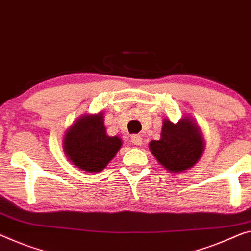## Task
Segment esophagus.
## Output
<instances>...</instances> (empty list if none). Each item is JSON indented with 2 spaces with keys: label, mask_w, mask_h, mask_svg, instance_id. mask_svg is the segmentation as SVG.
Returning a JSON list of instances; mask_svg holds the SVG:
<instances>
[{
  "label": "esophagus",
  "mask_w": 251,
  "mask_h": 251,
  "mask_svg": "<svg viewBox=\"0 0 251 251\" xmlns=\"http://www.w3.org/2000/svg\"><path fill=\"white\" fill-rule=\"evenodd\" d=\"M131 142H132L133 145H136V146H140L141 144H142V138L140 137V136H132L131 137Z\"/></svg>",
  "instance_id": "esophagus-1"
}]
</instances>
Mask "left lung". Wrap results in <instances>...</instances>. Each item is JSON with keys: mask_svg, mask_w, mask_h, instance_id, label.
Segmentation results:
<instances>
[{"mask_svg": "<svg viewBox=\"0 0 251 251\" xmlns=\"http://www.w3.org/2000/svg\"><path fill=\"white\" fill-rule=\"evenodd\" d=\"M205 141L202 130L192 117L174 123L164 119L159 140H152L149 149L169 173H182L192 168L201 159Z\"/></svg>", "mask_w": 251, "mask_h": 251, "instance_id": "obj_1", "label": "left lung"}]
</instances>
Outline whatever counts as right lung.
<instances>
[{"mask_svg":"<svg viewBox=\"0 0 251 251\" xmlns=\"http://www.w3.org/2000/svg\"><path fill=\"white\" fill-rule=\"evenodd\" d=\"M121 146L120 137L106 134L103 112L82 115L69 126L63 139L68 160L87 173L103 171Z\"/></svg>","mask_w":251,"mask_h":251,"instance_id":"right-lung-1","label":"right lung"}]
</instances>
